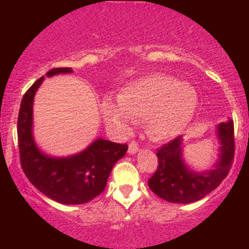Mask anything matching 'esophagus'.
<instances>
[{
	"label": "esophagus",
	"mask_w": 249,
	"mask_h": 249,
	"mask_svg": "<svg viewBox=\"0 0 249 249\" xmlns=\"http://www.w3.org/2000/svg\"><path fill=\"white\" fill-rule=\"evenodd\" d=\"M139 152V144L136 142H131L129 144V153L130 154H136Z\"/></svg>",
	"instance_id": "obj_1"
}]
</instances>
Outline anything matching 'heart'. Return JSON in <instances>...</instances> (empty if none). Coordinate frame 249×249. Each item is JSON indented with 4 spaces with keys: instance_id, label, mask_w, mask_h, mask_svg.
Returning a JSON list of instances; mask_svg holds the SVG:
<instances>
[{
    "instance_id": "heart-1",
    "label": "heart",
    "mask_w": 249,
    "mask_h": 249,
    "mask_svg": "<svg viewBox=\"0 0 249 249\" xmlns=\"http://www.w3.org/2000/svg\"><path fill=\"white\" fill-rule=\"evenodd\" d=\"M117 102L106 99L100 106L109 129L124 136L131 131L132 123L144 122L150 137L169 140L188 126L196 109L197 94L188 83L157 73L123 88Z\"/></svg>"
}]
</instances>
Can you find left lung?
Instances as JSON below:
<instances>
[{
	"label": "left lung",
	"mask_w": 249,
	"mask_h": 249,
	"mask_svg": "<svg viewBox=\"0 0 249 249\" xmlns=\"http://www.w3.org/2000/svg\"><path fill=\"white\" fill-rule=\"evenodd\" d=\"M219 158L214 167L202 172L193 171L183 160V137L179 136L158 149L159 166L148 179L150 190L172 203H190L201 200L214 190L229 173L233 160V122L217 125Z\"/></svg>",
	"instance_id": "8db88e82"
}]
</instances>
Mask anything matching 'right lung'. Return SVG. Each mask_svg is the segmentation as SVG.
<instances>
[{
	"mask_svg": "<svg viewBox=\"0 0 249 249\" xmlns=\"http://www.w3.org/2000/svg\"><path fill=\"white\" fill-rule=\"evenodd\" d=\"M73 70L53 69L47 77L72 73ZM44 77L25 92L18 117L20 162L27 179L46 196L64 205L89 202L101 194L110 171L126 154L127 145L97 139L85 149L69 157H52L37 147L34 139V99Z\"/></svg>",
	"mask_w": 249,
	"mask_h": 249,
	"instance_id": "right-lung-1",
	"label": "right lung"
}]
</instances>
